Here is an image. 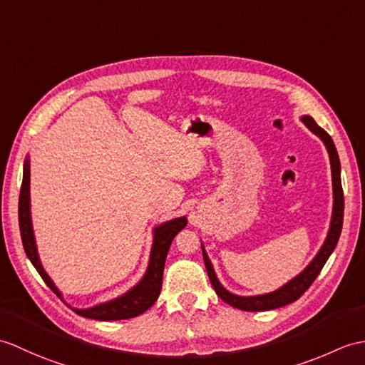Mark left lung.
Instances as JSON below:
<instances>
[{
  "mask_svg": "<svg viewBox=\"0 0 365 365\" xmlns=\"http://www.w3.org/2000/svg\"><path fill=\"white\" fill-rule=\"evenodd\" d=\"M302 121L308 129L316 133L317 137L324 141V144L328 149V155H329V163H331V175H333V217H331V225H329V232L327 240L322 245V249L316 255V258L309 262V266L303 270L300 275L292 278L289 283H286L284 286L279 287V289L264 294V295H255V297H241V295H235L232 292H228L225 287L219 283V279L216 278V274L213 270V266L207 257L205 249L202 247L203 253V262H205L208 278L211 284H213L216 294L221 297L225 303L230 304L233 308H238L242 311H269V309H275V308H282L284 304H289L295 300H299L304 291L312 284V282L317 278L320 274L322 267L325 266L327 259L331 255L333 250L336 249V244L339 241V236H341L342 232V222H344V191H342V183H341V162H339V155L334 143L331 137L322 129L317 123L312 120L311 116H303Z\"/></svg>",
  "mask_w": 365,
  "mask_h": 365,
  "instance_id": "left-lung-1",
  "label": "left lung"
}]
</instances>
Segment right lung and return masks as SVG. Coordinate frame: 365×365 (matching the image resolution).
<instances>
[{"mask_svg":"<svg viewBox=\"0 0 365 365\" xmlns=\"http://www.w3.org/2000/svg\"><path fill=\"white\" fill-rule=\"evenodd\" d=\"M29 158H26L23 166V182L20 190V200H19V222H20V233L24 252H26L28 258L37 269L40 277L43 278V282L51 287V291L57 294L62 299V294L58 292L57 287L54 286L53 279L48 277L45 272L43 266H41L36 240H34L32 232V222H31V199H29ZM186 217H177L173 221H168L162 225L155 227L154 230V244H152L150 250V259L146 274L141 278V282L133 286L130 291H127L121 297H118L112 302L101 303L96 307L88 309H74L71 308L76 314L82 317L95 319V320H121V319H130L143 314L144 311H148L152 304H154L158 299L160 291H162L163 283V269L166 255L171 247V242L174 236L186 227Z\"/></svg>","mask_w":365,"mask_h":365,"instance_id":"add662e5","label":"right lung"}]
</instances>
